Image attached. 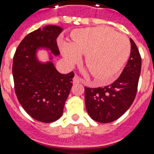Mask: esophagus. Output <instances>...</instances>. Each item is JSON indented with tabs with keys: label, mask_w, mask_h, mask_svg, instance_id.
<instances>
[{
	"label": "esophagus",
	"mask_w": 154,
	"mask_h": 154,
	"mask_svg": "<svg viewBox=\"0 0 154 154\" xmlns=\"http://www.w3.org/2000/svg\"><path fill=\"white\" fill-rule=\"evenodd\" d=\"M82 79L80 78L79 76L77 75H75L74 77V79H73V82H74L75 83H79V82H82Z\"/></svg>",
	"instance_id": "1"
}]
</instances>
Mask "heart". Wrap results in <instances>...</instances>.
<instances>
[{
  "label": "heart",
  "mask_w": 154,
  "mask_h": 154,
  "mask_svg": "<svg viewBox=\"0 0 154 154\" xmlns=\"http://www.w3.org/2000/svg\"><path fill=\"white\" fill-rule=\"evenodd\" d=\"M60 47L71 66L85 55V65L92 75L104 83L111 81L123 67L131 49L126 35L103 26L76 30L72 43L62 41Z\"/></svg>",
  "instance_id": "heart-1"
}]
</instances>
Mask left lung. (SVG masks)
<instances>
[{
  "mask_svg": "<svg viewBox=\"0 0 154 154\" xmlns=\"http://www.w3.org/2000/svg\"><path fill=\"white\" fill-rule=\"evenodd\" d=\"M131 52L120 76L103 88L85 87L86 110L90 117L102 123L121 117L133 104L141 72V56L135 42L130 38Z\"/></svg>",
  "mask_w": 154,
  "mask_h": 154,
  "instance_id": "1",
  "label": "left lung"
}]
</instances>
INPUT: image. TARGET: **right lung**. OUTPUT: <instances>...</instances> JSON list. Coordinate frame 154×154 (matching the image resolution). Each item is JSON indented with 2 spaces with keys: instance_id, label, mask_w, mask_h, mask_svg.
Returning a JSON list of instances; mask_svg holds the SVG:
<instances>
[{
  "instance_id": "1",
  "label": "right lung",
  "mask_w": 154,
  "mask_h": 154,
  "mask_svg": "<svg viewBox=\"0 0 154 154\" xmlns=\"http://www.w3.org/2000/svg\"><path fill=\"white\" fill-rule=\"evenodd\" d=\"M62 31L55 25L35 30L21 41L14 55L12 73L17 99L30 116L42 123H52L62 116L72 86L73 72L61 74L51 62L42 64L35 58L41 47L59 55L57 38Z\"/></svg>"
}]
</instances>
